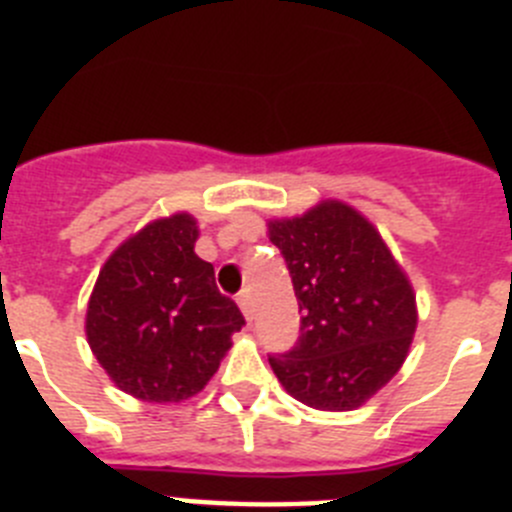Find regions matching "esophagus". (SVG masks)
<instances>
[{
    "mask_svg": "<svg viewBox=\"0 0 512 512\" xmlns=\"http://www.w3.org/2000/svg\"><path fill=\"white\" fill-rule=\"evenodd\" d=\"M238 307H241V312L246 315V318H251V315H253V300H251V292H248V289H243L241 295H238Z\"/></svg>",
    "mask_w": 512,
    "mask_h": 512,
    "instance_id": "obj_1",
    "label": "esophagus"
}]
</instances>
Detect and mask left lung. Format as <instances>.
Masks as SVG:
<instances>
[{
    "label": "left lung",
    "instance_id": "obj_1",
    "mask_svg": "<svg viewBox=\"0 0 512 512\" xmlns=\"http://www.w3.org/2000/svg\"><path fill=\"white\" fill-rule=\"evenodd\" d=\"M300 302V338L269 356L284 390L315 410H354L400 372L418 310L382 235L346 202L269 220Z\"/></svg>",
    "mask_w": 512,
    "mask_h": 512
}]
</instances>
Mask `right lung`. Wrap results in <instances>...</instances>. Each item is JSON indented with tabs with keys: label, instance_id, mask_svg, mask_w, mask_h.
Here are the masks:
<instances>
[{
	"label": "right lung",
	"instance_id": "1",
	"mask_svg": "<svg viewBox=\"0 0 512 512\" xmlns=\"http://www.w3.org/2000/svg\"><path fill=\"white\" fill-rule=\"evenodd\" d=\"M189 212L153 220L104 261L87 307L92 354L122 392L143 402L194 397L246 325L194 253Z\"/></svg>",
	"mask_w": 512,
	"mask_h": 512
}]
</instances>
